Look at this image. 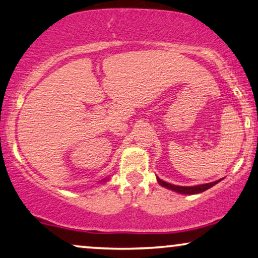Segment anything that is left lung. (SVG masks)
I'll use <instances>...</instances> for the list:
<instances>
[{
    "label": "left lung",
    "instance_id": "8db88e82",
    "mask_svg": "<svg viewBox=\"0 0 258 258\" xmlns=\"http://www.w3.org/2000/svg\"><path fill=\"white\" fill-rule=\"evenodd\" d=\"M157 181H158V183L162 185V187L171 189V190L177 191V193H180V194H188V195L202 193V191L207 190V189H210L211 187H213V185L217 184L218 182H220V180H218L216 182H211V183L191 185V187H182V185H175V184L168 183V182H165V181H162L159 177H157Z\"/></svg>",
    "mask_w": 258,
    "mask_h": 258
}]
</instances>
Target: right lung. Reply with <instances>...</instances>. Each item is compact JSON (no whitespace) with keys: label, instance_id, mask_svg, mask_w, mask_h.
<instances>
[{"label":"right lung","instance_id":"right-lung-1","mask_svg":"<svg viewBox=\"0 0 258 258\" xmlns=\"http://www.w3.org/2000/svg\"><path fill=\"white\" fill-rule=\"evenodd\" d=\"M103 181H106V180H103Z\"/></svg>","mask_w":258,"mask_h":258}]
</instances>
